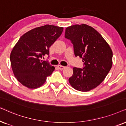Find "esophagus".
Returning <instances> with one entry per match:
<instances>
[{"label":"esophagus","instance_id":"34e87169","mask_svg":"<svg viewBox=\"0 0 126 126\" xmlns=\"http://www.w3.org/2000/svg\"><path fill=\"white\" fill-rule=\"evenodd\" d=\"M58 67L59 69L60 70H63V69H64V68H65V67H65V66H61V65H59V66H58Z\"/></svg>","mask_w":126,"mask_h":126}]
</instances>
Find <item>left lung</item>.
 Returning a JSON list of instances; mask_svg holds the SVG:
<instances>
[{
    "label": "left lung",
    "instance_id": "1",
    "mask_svg": "<svg viewBox=\"0 0 126 126\" xmlns=\"http://www.w3.org/2000/svg\"><path fill=\"white\" fill-rule=\"evenodd\" d=\"M64 37L73 44L75 56L83 62L82 68H73V74L68 79L70 85L80 92L96 88L112 67L113 55L110 46L98 32L85 24L67 28Z\"/></svg>",
    "mask_w": 126,
    "mask_h": 126
}]
</instances>
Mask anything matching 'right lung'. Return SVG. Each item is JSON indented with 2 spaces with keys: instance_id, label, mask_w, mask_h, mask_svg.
Here are the masks:
<instances>
[{
  "instance_id": "add662e5",
  "label": "right lung",
  "mask_w": 126,
  "mask_h": 126,
  "mask_svg": "<svg viewBox=\"0 0 126 126\" xmlns=\"http://www.w3.org/2000/svg\"><path fill=\"white\" fill-rule=\"evenodd\" d=\"M63 30L62 27L46 25L34 28L20 37L11 51L10 61L15 76L23 86L37 88L54 71V67L40 58L45 55L49 56V47Z\"/></svg>"
}]
</instances>
